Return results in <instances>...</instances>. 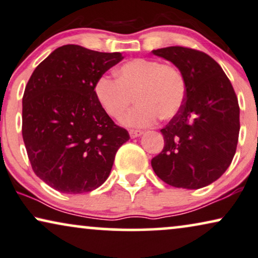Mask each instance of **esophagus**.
I'll list each match as a JSON object with an SVG mask.
<instances>
[{"label": "esophagus", "mask_w": 258, "mask_h": 258, "mask_svg": "<svg viewBox=\"0 0 258 258\" xmlns=\"http://www.w3.org/2000/svg\"><path fill=\"white\" fill-rule=\"evenodd\" d=\"M143 135V131H139V130H130V136L131 138H137V137H140Z\"/></svg>", "instance_id": "esophagus-1"}]
</instances>
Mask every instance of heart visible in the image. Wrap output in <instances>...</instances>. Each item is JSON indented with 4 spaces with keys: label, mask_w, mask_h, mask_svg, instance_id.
<instances>
[{
    "label": "heart",
    "mask_w": 258,
    "mask_h": 258,
    "mask_svg": "<svg viewBox=\"0 0 258 258\" xmlns=\"http://www.w3.org/2000/svg\"><path fill=\"white\" fill-rule=\"evenodd\" d=\"M115 75L116 79L101 75L94 85V93L105 112L115 119L125 113L135 98L137 105L122 118L123 125L151 126L158 116L172 119L183 106L186 82L172 64L135 59L121 64Z\"/></svg>",
    "instance_id": "b5f03b06"
}]
</instances>
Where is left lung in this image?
<instances>
[{"mask_svg":"<svg viewBox=\"0 0 258 258\" xmlns=\"http://www.w3.org/2000/svg\"><path fill=\"white\" fill-rule=\"evenodd\" d=\"M152 53L172 62L186 82L183 106L160 130L165 145L152 169L171 186H208L230 166L238 143L239 106L231 82L203 51L174 46Z\"/></svg>","mask_w":258,"mask_h":258,"instance_id":"1","label":"left lung"}]
</instances>
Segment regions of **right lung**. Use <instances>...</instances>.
<instances>
[{
  "label": "right lung",
  "instance_id": "1",
  "mask_svg": "<svg viewBox=\"0 0 258 258\" xmlns=\"http://www.w3.org/2000/svg\"><path fill=\"white\" fill-rule=\"evenodd\" d=\"M122 59L121 53L66 44L33 72L22 99V137L33 171L54 190L98 188L130 139L94 93L98 79Z\"/></svg>",
  "mask_w": 258,
  "mask_h": 258
}]
</instances>
